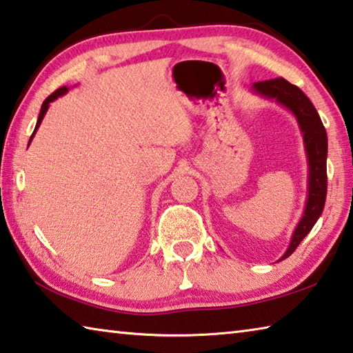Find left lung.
<instances>
[{"label": "left lung", "mask_w": 353, "mask_h": 353, "mask_svg": "<svg viewBox=\"0 0 353 353\" xmlns=\"http://www.w3.org/2000/svg\"><path fill=\"white\" fill-rule=\"evenodd\" d=\"M253 91L265 99H274L279 105L293 112L303 132L307 162H309V194H307L305 210L294 228L290 245L279 259L283 261L310 233L324 210L325 196H327V132L312 101L298 86L287 80L273 79L258 81L253 85Z\"/></svg>", "instance_id": "8db88e82"}]
</instances>
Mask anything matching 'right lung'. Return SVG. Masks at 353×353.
<instances>
[{
	"instance_id": "add662e5",
	"label": "right lung",
	"mask_w": 353,
	"mask_h": 353,
	"mask_svg": "<svg viewBox=\"0 0 353 353\" xmlns=\"http://www.w3.org/2000/svg\"><path fill=\"white\" fill-rule=\"evenodd\" d=\"M68 92V88L66 86H61L60 89H57L55 92H52L49 95V97L43 101V105H41V110H40V115H38V120H37V125H35V130H34V132H32V136H30V140L34 139V136H35V132H37V130H38V126L41 125V120H43V117H44V114H46V111L49 110V103L50 101H54V100H57L59 97H61V95H65ZM30 140H29V143H30Z\"/></svg>"
}]
</instances>
